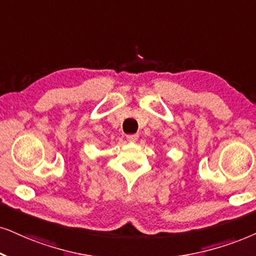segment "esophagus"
<instances>
[{"label": "esophagus", "instance_id": "esophagus-1", "mask_svg": "<svg viewBox=\"0 0 256 256\" xmlns=\"http://www.w3.org/2000/svg\"><path fill=\"white\" fill-rule=\"evenodd\" d=\"M126 138H128V140L130 142V143H136V142L138 140L139 136L137 134H128V136H126Z\"/></svg>", "mask_w": 256, "mask_h": 256}]
</instances>
